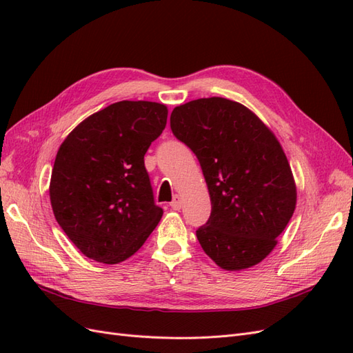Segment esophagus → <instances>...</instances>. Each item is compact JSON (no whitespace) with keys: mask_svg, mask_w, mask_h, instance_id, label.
<instances>
[{"mask_svg":"<svg viewBox=\"0 0 353 353\" xmlns=\"http://www.w3.org/2000/svg\"><path fill=\"white\" fill-rule=\"evenodd\" d=\"M181 206H183V200H181L179 196H174V200L170 201V208H172L174 210H179Z\"/></svg>","mask_w":353,"mask_h":353,"instance_id":"esophagus-1","label":"esophagus"}]
</instances>
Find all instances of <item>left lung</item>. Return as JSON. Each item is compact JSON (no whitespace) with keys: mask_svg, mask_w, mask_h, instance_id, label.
<instances>
[{"mask_svg":"<svg viewBox=\"0 0 353 353\" xmlns=\"http://www.w3.org/2000/svg\"><path fill=\"white\" fill-rule=\"evenodd\" d=\"M170 130L205 175L212 212L196 236L222 270L250 268L268 256L296 208V184L272 131L252 110L222 97L181 104Z\"/></svg>","mask_w":353,"mask_h":353,"instance_id":"1","label":"left lung"}]
</instances>
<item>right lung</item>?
<instances>
[{"label": "right lung", "mask_w": 353, "mask_h": 353, "mask_svg": "<svg viewBox=\"0 0 353 353\" xmlns=\"http://www.w3.org/2000/svg\"><path fill=\"white\" fill-rule=\"evenodd\" d=\"M166 119L165 104L117 101L61 143L51 172V208L87 258L110 265L131 258L162 218L144 154Z\"/></svg>", "instance_id": "right-lung-1"}]
</instances>
